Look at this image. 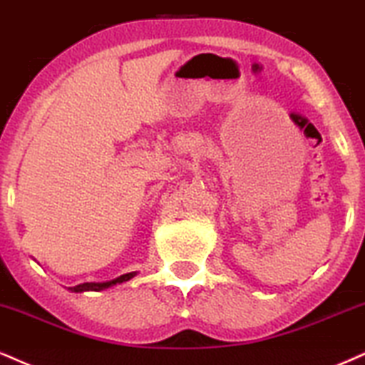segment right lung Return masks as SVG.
<instances>
[{
	"label": "right lung",
	"instance_id": "obj_1",
	"mask_svg": "<svg viewBox=\"0 0 365 365\" xmlns=\"http://www.w3.org/2000/svg\"><path fill=\"white\" fill-rule=\"evenodd\" d=\"M136 273H126V275H121L119 278H115L113 282H106V284H80V285H75V287H70L71 292H85V290H104V289H109V287H113L115 284H123V282H128L130 278L135 277Z\"/></svg>",
	"mask_w": 365,
	"mask_h": 365
}]
</instances>
